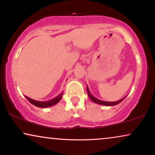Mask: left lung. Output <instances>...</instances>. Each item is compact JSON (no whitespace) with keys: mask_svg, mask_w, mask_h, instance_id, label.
Returning <instances> with one entry per match:
<instances>
[{"mask_svg":"<svg viewBox=\"0 0 155 155\" xmlns=\"http://www.w3.org/2000/svg\"><path fill=\"white\" fill-rule=\"evenodd\" d=\"M87 93H88V95H89V97L90 99H91V101H94V103L104 105V106H109V107H111V106H114V105H117V104H119L120 102H121V101H122L124 100V99H125V97H127V96H126V97H124V98H122V99H121L120 100H119V101H110V102H109V101H102V100H99V99H97V98L94 97L93 95L91 94V92H90L89 89V87H88V86H87Z\"/></svg>","mask_w":155,"mask_h":155,"instance_id":"left-lung-1","label":"left lung"}]
</instances>
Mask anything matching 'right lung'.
Instances as JSON below:
<instances>
[{
  "instance_id": "obj_1",
  "label": "right lung",
  "mask_w": 155,
  "mask_h": 155,
  "mask_svg": "<svg viewBox=\"0 0 155 155\" xmlns=\"http://www.w3.org/2000/svg\"><path fill=\"white\" fill-rule=\"evenodd\" d=\"M62 96H63V92H61L60 94H58L57 97L54 98V99H51V100L46 101H36V100H34V99H31V98L26 97V96H25V97L27 99H28L29 102L32 104L33 105L36 106V107H40V108H46V107H51V106L56 104H57L58 101L61 99Z\"/></svg>"
}]
</instances>
